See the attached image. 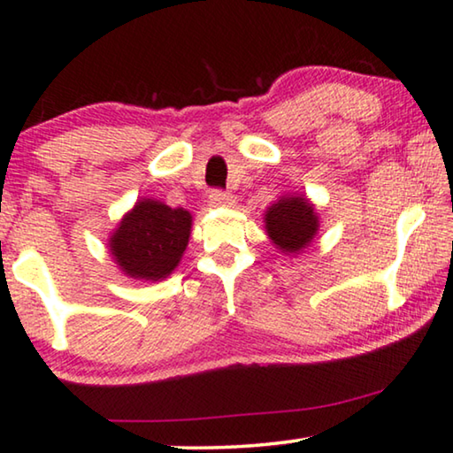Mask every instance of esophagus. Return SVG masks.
<instances>
[{"mask_svg": "<svg viewBox=\"0 0 453 453\" xmlns=\"http://www.w3.org/2000/svg\"><path fill=\"white\" fill-rule=\"evenodd\" d=\"M209 201H211L213 207H232L234 205V196L227 193V190L221 188H213L209 193Z\"/></svg>", "mask_w": 453, "mask_h": 453, "instance_id": "1", "label": "esophagus"}]
</instances>
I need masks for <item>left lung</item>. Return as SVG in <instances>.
<instances>
[{
    "label": "left lung",
    "mask_w": 453,
    "mask_h": 453,
    "mask_svg": "<svg viewBox=\"0 0 453 453\" xmlns=\"http://www.w3.org/2000/svg\"><path fill=\"white\" fill-rule=\"evenodd\" d=\"M269 238L285 252H297L316 235L318 218L303 196H288L269 207L265 218Z\"/></svg>",
    "instance_id": "obj_1"
}]
</instances>
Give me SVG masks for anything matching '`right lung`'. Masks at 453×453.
<instances>
[{
  "label": "right lung",
  "instance_id": "add662e5",
  "mask_svg": "<svg viewBox=\"0 0 453 453\" xmlns=\"http://www.w3.org/2000/svg\"><path fill=\"white\" fill-rule=\"evenodd\" d=\"M190 213L157 201L137 203L111 238L125 275L157 281L176 269L190 235Z\"/></svg>",
  "mask_w": 453,
  "mask_h": 453
}]
</instances>
